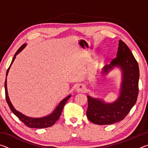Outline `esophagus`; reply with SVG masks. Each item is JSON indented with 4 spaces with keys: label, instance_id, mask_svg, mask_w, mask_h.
Wrapping results in <instances>:
<instances>
[{
    "label": "esophagus",
    "instance_id": "34e87169",
    "mask_svg": "<svg viewBox=\"0 0 148 148\" xmlns=\"http://www.w3.org/2000/svg\"><path fill=\"white\" fill-rule=\"evenodd\" d=\"M76 91L78 92H84L85 91V87L84 86H82V85H79V86H77L76 87Z\"/></svg>",
    "mask_w": 148,
    "mask_h": 148
}]
</instances>
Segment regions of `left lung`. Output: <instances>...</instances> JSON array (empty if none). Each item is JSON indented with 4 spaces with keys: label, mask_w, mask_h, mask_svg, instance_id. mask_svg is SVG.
I'll return each mask as SVG.
<instances>
[{
    "label": "left lung",
    "mask_w": 148,
    "mask_h": 148,
    "mask_svg": "<svg viewBox=\"0 0 148 148\" xmlns=\"http://www.w3.org/2000/svg\"><path fill=\"white\" fill-rule=\"evenodd\" d=\"M115 67L121 71V83L118 98L111 103L87 95V117L95 124L111 125L123 119L137 101L138 95L139 67L128 46L119 41L117 56L110 64L104 66L102 74H107Z\"/></svg>",
    "instance_id": "obj_1"
}]
</instances>
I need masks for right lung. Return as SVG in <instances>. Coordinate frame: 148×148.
Segmentation results:
<instances>
[{"label":"right lung","mask_w":148,"mask_h":148,"mask_svg":"<svg viewBox=\"0 0 148 148\" xmlns=\"http://www.w3.org/2000/svg\"><path fill=\"white\" fill-rule=\"evenodd\" d=\"M26 44H24L22 45V46L19 47V49L17 50L16 54L14 55V58L12 59V62L10 64V66H9L8 69L7 70L6 72V77L8 76L9 70L10 69L11 65L13 63L14 61L16 59V56L18 53H19L22 50H23L25 47L26 46ZM6 80H5V84H4V87H5V95H6V100L7 103H8V106L10 108L11 111L13 112V113L16 115V116L18 117V118L21 120V121L23 123L30 128H36V129H42V128H47V127H49L53 125L59 119V117L61 116V114L62 113V110H63V108L64 104H66L67 101L71 98V95H69V96H67L66 98L62 99V101L59 102L58 106H56V108L49 115H47L46 116L42 117H31L25 116V115L23 114L21 112L16 110V108L14 107L13 105H12V102L10 100V98L8 97V89H7V80H6Z\"/></svg>","instance_id":"right-lung-1"}]
</instances>
